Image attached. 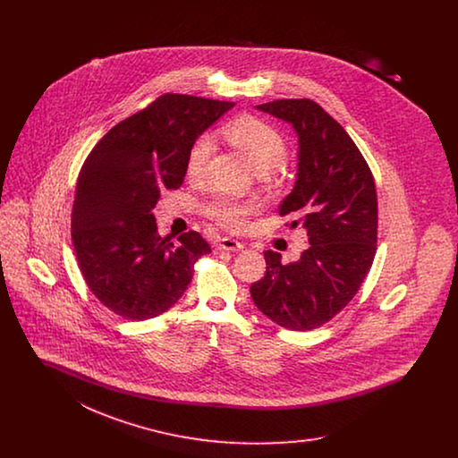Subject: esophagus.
<instances>
[{"mask_svg":"<svg viewBox=\"0 0 458 458\" xmlns=\"http://www.w3.org/2000/svg\"><path fill=\"white\" fill-rule=\"evenodd\" d=\"M218 249L221 250H230V252H235V250H240V249H243V245L240 243L239 240L230 239V237H223V239L218 242Z\"/></svg>","mask_w":458,"mask_h":458,"instance_id":"34e87169","label":"esophagus"}]
</instances>
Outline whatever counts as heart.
I'll return each instance as SVG.
<instances>
[{"instance_id":"1","label":"heart","mask_w":458,"mask_h":458,"mask_svg":"<svg viewBox=\"0 0 458 458\" xmlns=\"http://www.w3.org/2000/svg\"><path fill=\"white\" fill-rule=\"evenodd\" d=\"M226 135L247 156L258 174L275 172L284 163L286 144L284 135L262 120L254 116L237 118L226 127ZM215 149L216 144L213 135L202 133L197 137L187 156V174L191 178L199 180L204 176ZM252 211L254 206L250 202L226 196H216L206 206V215L209 218L233 232L245 226Z\"/></svg>"}]
</instances>
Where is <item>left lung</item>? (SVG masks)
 Here are the masks:
<instances>
[{
  "instance_id": "8db88e82",
  "label": "left lung",
  "mask_w": 458,
  "mask_h": 458,
  "mask_svg": "<svg viewBox=\"0 0 458 458\" xmlns=\"http://www.w3.org/2000/svg\"><path fill=\"white\" fill-rule=\"evenodd\" d=\"M293 127L299 170L280 204L292 228L302 225L309 247L297 262L264 252L266 273L250 286L254 304L292 331L321 327L349 304L376 254L377 197L364 156L345 129L310 99H278L256 106Z\"/></svg>"
}]
</instances>
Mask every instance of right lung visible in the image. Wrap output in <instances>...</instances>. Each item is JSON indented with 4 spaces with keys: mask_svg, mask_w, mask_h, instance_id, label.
I'll return each instance as SVG.
<instances>
[{
    "mask_svg": "<svg viewBox=\"0 0 458 458\" xmlns=\"http://www.w3.org/2000/svg\"><path fill=\"white\" fill-rule=\"evenodd\" d=\"M235 106L163 94L94 146L77 180L72 240L90 292L114 314L146 321L178 302L211 247L197 232L157 235L153 209L187 174L197 137Z\"/></svg>",
    "mask_w": 458,
    "mask_h": 458,
    "instance_id": "add662e5",
    "label": "right lung"
}]
</instances>
